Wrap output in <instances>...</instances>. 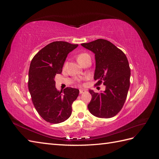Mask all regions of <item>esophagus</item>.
Returning <instances> with one entry per match:
<instances>
[{
    "instance_id": "1",
    "label": "esophagus",
    "mask_w": 159,
    "mask_h": 159,
    "mask_svg": "<svg viewBox=\"0 0 159 159\" xmlns=\"http://www.w3.org/2000/svg\"><path fill=\"white\" fill-rule=\"evenodd\" d=\"M85 92H86V90H85V89H80V94L84 93H85Z\"/></svg>"
}]
</instances>
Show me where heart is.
<instances>
[{
    "label": "heart",
    "mask_w": 159,
    "mask_h": 159,
    "mask_svg": "<svg viewBox=\"0 0 159 159\" xmlns=\"http://www.w3.org/2000/svg\"><path fill=\"white\" fill-rule=\"evenodd\" d=\"M89 57V56L88 54H85V53H82V54H80L78 56V62L82 61L83 60H84L86 57Z\"/></svg>",
    "instance_id": "heart-1"
}]
</instances>
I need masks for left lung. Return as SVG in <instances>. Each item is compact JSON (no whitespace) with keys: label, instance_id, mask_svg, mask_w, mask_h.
Masks as SVG:
<instances>
[{"label":"left lung","instance_id":"left-lung-1","mask_svg":"<svg viewBox=\"0 0 159 159\" xmlns=\"http://www.w3.org/2000/svg\"><path fill=\"white\" fill-rule=\"evenodd\" d=\"M81 45L95 54V85L103 81L105 85L103 92L89 90L92 98L88 109L95 117H113L121 111L127 96L131 76L128 60L121 50L106 40L98 39Z\"/></svg>","mask_w":159,"mask_h":159}]
</instances>
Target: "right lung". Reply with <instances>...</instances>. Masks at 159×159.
Returning a JSON list of instances; mask_svg holds the SVG:
<instances>
[{
  "label": "right lung",
  "instance_id": "obj_1",
  "mask_svg": "<svg viewBox=\"0 0 159 159\" xmlns=\"http://www.w3.org/2000/svg\"><path fill=\"white\" fill-rule=\"evenodd\" d=\"M78 46L64 41L53 42L33 57L28 72V89L34 106L46 121L60 123L71 114V105L78 98V89L56 88V74H61L68 54Z\"/></svg>",
  "mask_w": 159,
  "mask_h": 159
}]
</instances>
